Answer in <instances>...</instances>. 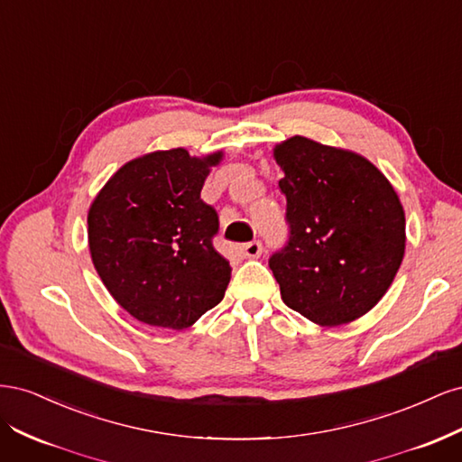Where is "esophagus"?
Here are the masks:
<instances>
[{
  "instance_id": "34e87169",
  "label": "esophagus",
  "mask_w": 462,
  "mask_h": 462,
  "mask_svg": "<svg viewBox=\"0 0 462 462\" xmlns=\"http://www.w3.org/2000/svg\"><path fill=\"white\" fill-rule=\"evenodd\" d=\"M241 254H243V258H248V260L260 258V254H262V243L260 241H253V243L243 245L241 246Z\"/></svg>"
}]
</instances>
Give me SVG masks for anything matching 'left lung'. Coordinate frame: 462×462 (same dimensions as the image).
<instances>
[{
    "mask_svg": "<svg viewBox=\"0 0 462 462\" xmlns=\"http://www.w3.org/2000/svg\"><path fill=\"white\" fill-rule=\"evenodd\" d=\"M273 160L291 226L289 245L270 258L283 302L321 328L358 319L401 268L399 194L368 158L300 134L277 143Z\"/></svg>",
    "mask_w": 462,
    "mask_h": 462,
    "instance_id": "8db88e82",
    "label": "left lung"
}]
</instances>
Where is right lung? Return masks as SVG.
Instances as JSON below:
<instances>
[{
	"label": "right lung",
	"instance_id": "obj_1",
	"mask_svg": "<svg viewBox=\"0 0 462 462\" xmlns=\"http://www.w3.org/2000/svg\"><path fill=\"white\" fill-rule=\"evenodd\" d=\"M223 150L170 148L133 158L88 209L92 263L109 295L153 328L187 329L223 299L231 265L212 245L216 209L200 199Z\"/></svg>",
	"mask_w": 462,
	"mask_h": 462
}]
</instances>
